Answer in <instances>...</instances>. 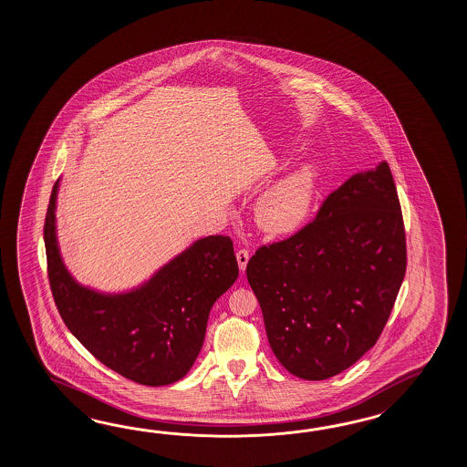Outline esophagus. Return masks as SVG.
I'll list each match as a JSON object with an SVG mask.
<instances>
[{"label": "esophagus", "mask_w": 467, "mask_h": 467, "mask_svg": "<svg viewBox=\"0 0 467 467\" xmlns=\"http://www.w3.org/2000/svg\"><path fill=\"white\" fill-rule=\"evenodd\" d=\"M248 258H250V250H247V248H238L237 262L238 267H240L242 272L247 268Z\"/></svg>", "instance_id": "esophagus-1"}]
</instances>
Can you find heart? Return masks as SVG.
Here are the masks:
<instances>
[{"instance_id":"obj_1","label":"heart","mask_w":467,"mask_h":467,"mask_svg":"<svg viewBox=\"0 0 467 467\" xmlns=\"http://www.w3.org/2000/svg\"><path fill=\"white\" fill-rule=\"evenodd\" d=\"M317 182V167L310 161L278 180L258 200V225L270 234H288L298 229L314 203Z\"/></svg>"}]
</instances>
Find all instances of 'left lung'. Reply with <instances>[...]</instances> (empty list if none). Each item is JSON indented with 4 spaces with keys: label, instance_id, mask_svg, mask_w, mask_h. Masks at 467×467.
Returning a JSON list of instances; mask_svg holds the SVG:
<instances>
[{
    "label": "left lung",
    "instance_id": "obj_1",
    "mask_svg": "<svg viewBox=\"0 0 467 467\" xmlns=\"http://www.w3.org/2000/svg\"><path fill=\"white\" fill-rule=\"evenodd\" d=\"M406 267L404 219L382 161L334 190L294 235L258 247L247 278L278 362L324 380L376 346Z\"/></svg>",
    "mask_w": 467,
    "mask_h": 467
}]
</instances>
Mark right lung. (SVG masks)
Wrapping results in <instances>:
<instances>
[{
    "mask_svg": "<svg viewBox=\"0 0 467 467\" xmlns=\"http://www.w3.org/2000/svg\"><path fill=\"white\" fill-rule=\"evenodd\" d=\"M45 217L47 270L65 326L93 358L141 386L183 378L203 346L210 308L238 277L234 242L210 235L160 270L147 285L123 296L79 287L63 267L55 237V200Z\"/></svg>",
    "mask_w": 467,
    "mask_h": 467,
    "instance_id": "right-lung-1",
    "label": "right lung"
}]
</instances>
